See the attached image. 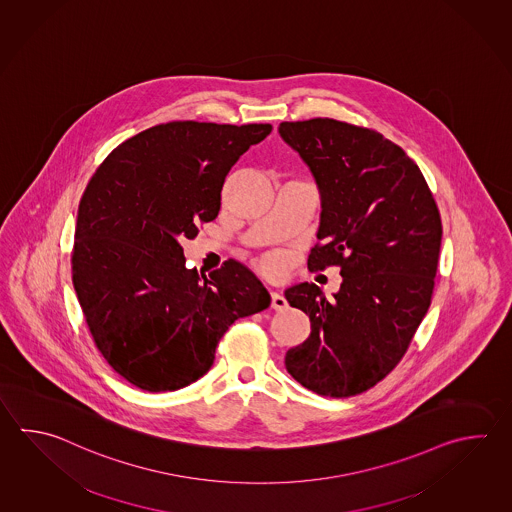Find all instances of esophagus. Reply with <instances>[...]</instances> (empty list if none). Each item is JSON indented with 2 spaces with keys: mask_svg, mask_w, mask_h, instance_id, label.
Listing matches in <instances>:
<instances>
[{
  "mask_svg": "<svg viewBox=\"0 0 512 512\" xmlns=\"http://www.w3.org/2000/svg\"><path fill=\"white\" fill-rule=\"evenodd\" d=\"M288 306V301L282 297L281 293H272V308L273 310H284Z\"/></svg>",
  "mask_w": 512,
  "mask_h": 512,
  "instance_id": "esophagus-1",
  "label": "esophagus"
}]
</instances>
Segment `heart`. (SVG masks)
<instances>
[{
    "label": "heart",
    "instance_id": "b5f03b06",
    "mask_svg": "<svg viewBox=\"0 0 512 512\" xmlns=\"http://www.w3.org/2000/svg\"><path fill=\"white\" fill-rule=\"evenodd\" d=\"M266 266H268V268H270V266H273V262L272 261L266 262Z\"/></svg>",
    "mask_w": 512,
    "mask_h": 512
}]
</instances>
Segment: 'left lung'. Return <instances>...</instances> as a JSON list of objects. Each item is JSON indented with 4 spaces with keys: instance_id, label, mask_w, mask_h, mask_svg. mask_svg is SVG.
Segmentation results:
<instances>
[{
    "instance_id": "left-lung-1",
    "label": "left lung",
    "mask_w": 512,
    "mask_h": 512,
    "mask_svg": "<svg viewBox=\"0 0 512 512\" xmlns=\"http://www.w3.org/2000/svg\"><path fill=\"white\" fill-rule=\"evenodd\" d=\"M279 135L321 193L308 270L339 266L343 277L334 301L313 282L284 292L312 323L284 365L315 394L357 396L396 368L427 313L443 233L439 209L418 164L374 129L312 118L282 122Z\"/></svg>"
}]
</instances>
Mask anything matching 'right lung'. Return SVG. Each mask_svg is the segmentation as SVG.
Segmentation results:
<instances>
[{"label":"right lung","instance_id":"right-lung-1","mask_svg":"<svg viewBox=\"0 0 512 512\" xmlns=\"http://www.w3.org/2000/svg\"><path fill=\"white\" fill-rule=\"evenodd\" d=\"M270 133V124H160L115 147L89 180L74 231V290L94 345L131 385H191L231 324L272 303L233 259L208 275L188 270L178 242L217 219L226 175Z\"/></svg>","mask_w":512,"mask_h":512}]
</instances>
